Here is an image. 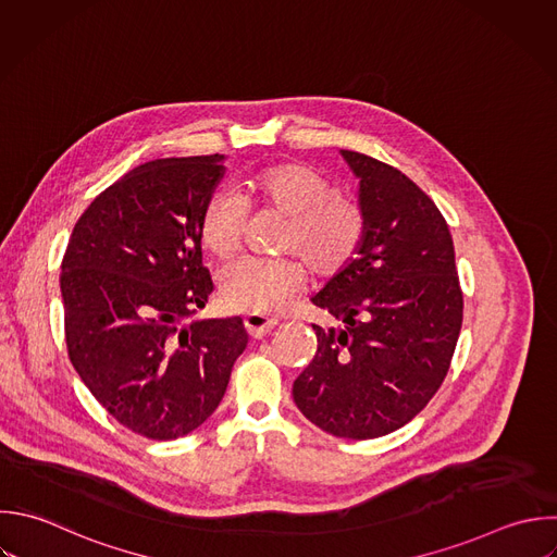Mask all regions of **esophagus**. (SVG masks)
Returning a JSON list of instances; mask_svg holds the SVG:
<instances>
[{"mask_svg": "<svg viewBox=\"0 0 557 557\" xmlns=\"http://www.w3.org/2000/svg\"><path fill=\"white\" fill-rule=\"evenodd\" d=\"M244 324L252 337H263L278 324V320L270 318V315H261V313H248L244 318Z\"/></svg>", "mask_w": 557, "mask_h": 557, "instance_id": "esophagus-1", "label": "esophagus"}]
</instances>
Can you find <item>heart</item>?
Instances as JSON below:
<instances>
[{
	"label": "heart",
	"mask_w": 557,
	"mask_h": 557,
	"mask_svg": "<svg viewBox=\"0 0 557 557\" xmlns=\"http://www.w3.org/2000/svg\"><path fill=\"white\" fill-rule=\"evenodd\" d=\"M244 198L287 218L281 250L302 257L315 274L339 272L361 246L366 220L359 205L335 196L331 181L309 165L259 170L244 181ZM244 222L246 205L235 194H213L200 218L202 246L220 259L231 257L239 248ZM305 281V265L296 257L242 259L222 272L220 292L228 307L268 315L283 311Z\"/></svg>",
	"instance_id": "b5f03b06"
}]
</instances>
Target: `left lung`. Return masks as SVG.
Here are the masks:
<instances>
[{"label": "left lung", "instance_id": "8db88e82", "mask_svg": "<svg viewBox=\"0 0 557 557\" xmlns=\"http://www.w3.org/2000/svg\"><path fill=\"white\" fill-rule=\"evenodd\" d=\"M359 181L357 255L311 298L342 329L313 324L318 350L294 403L322 431L372 440L407 424L442 385L461 329L453 237L403 172L339 150Z\"/></svg>", "mask_w": 557, "mask_h": 557}]
</instances>
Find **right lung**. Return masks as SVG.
<instances>
[{
	"instance_id": "1",
	"label": "right lung",
	"mask_w": 557,
	"mask_h": 557,
	"mask_svg": "<svg viewBox=\"0 0 557 557\" xmlns=\"http://www.w3.org/2000/svg\"><path fill=\"white\" fill-rule=\"evenodd\" d=\"M224 161L211 154L135 168L89 205L63 257L70 359L117 422L152 440L198 429L248 344L242 318H194L213 292L200 218Z\"/></svg>"
}]
</instances>
